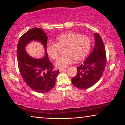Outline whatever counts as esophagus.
<instances>
[{
    "instance_id": "esophagus-1",
    "label": "esophagus",
    "mask_w": 125,
    "mask_h": 125,
    "mask_svg": "<svg viewBox=\"0 0 125 125\" xmlns=\"http://www.w3.org/2000/svg\"><path fill=\"white\" fill-rule=\"evenodd\" d=\"M59 71L60 72H65L66 71V69H60Z\"/></svg>"
}]
</instances>
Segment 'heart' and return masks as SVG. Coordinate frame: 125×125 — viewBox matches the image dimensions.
I'll return each instance as SVG.
<instances>
[{
    "instance_id": "obj_1",
    "label": "heart",
    "mask_w": 125,
    "mask_h": 125,
    "mask_svg": "<svg viewBox=\"0 0 125 125\" xmlns=\"http://www.w3.org/2000/svg\"><path fill=\"white\" fill-rule=\"evenodd\" d=\"M90 40L85 35L68 31L63 32L56 38L54 43H50L46 46V52L52 60H56L58 56V48H63V54L57 61L55 66L63 69L73 62L84 60L89 53Z\"/></svg>"
}]
</instances>
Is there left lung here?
<instances>
[{"label": "left lung", "instance_id": "1", "mask_svg": "<svg viewBox=\"0 0 125 125\" xmlns=\"http://www.w3.org/2000/svg\"><path fill=\"white\" fill-rule=\"evenodd\" d=\"M95 46L83 64L77 67V74L72 78L73 85L80 89L92 87L100 79L106 63L104 44L99 33L94 34Z\"/></svg>", "mask_w": 125, "mask_h": 125}]
</instances>
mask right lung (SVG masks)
I'll list each match as a JSON object with an SVG mask.
<instances>
[{"mask_svg": "<svg viewBox=\"0 0 125 125\" xmlns=\"http://www.w3.org/2000/svg\"><path fill=\"white\" fill-rule=\"evenodd\" d=\"M42 43L45 48V56L40 59L32 58L26 51L27 45L31 42ZM47 36L43 30L34 27L20 37L17 46V58L21 77L30 88L36 92L45 93L54 87L56 77L60 72L54 71L48 59L46 48Z\"/></svg>", "mask_w": 125, "mask_h": 125, "instance_id": "add662e5", "label": "right lung"}]
</instances>
